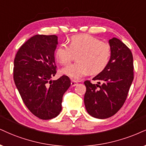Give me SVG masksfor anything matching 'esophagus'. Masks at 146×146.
<instances>
[{
    "label": "esophagus",
    "mask_w": 146,
    "mask_h": 146,
    "mask_svg": "<svg viewBox=\"0 0 146 146\" xmlns=\"http://www.w3.org/2000/svg\"><path fill=\"white\" fill-rule=\"evenodd\" d=\"M77 84H78V82L76 81V80H72V81H71L72 87H75V86L77 85Z\"/></svg>",
    "instance_id": "34e87169"
}]
</instances>
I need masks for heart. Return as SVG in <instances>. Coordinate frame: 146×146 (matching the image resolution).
<instances>
[{
    "mask_svg": "<svg viewBox=\"0 0 146 146\" xmlns=\"http://www.w3.org/2000/svg\"><path fill=\"white\" fill-rule=\"evenodd\" d=\"M74 55H77L78 62L65 66L61 72L70 78L78 80L90 72L92 74L102 72L110 62L111 48L109 44L97 38L82 35L74 36L68 46L62 44L55 50V58L61 64H68Z\"/></svg>",
    "mask_w": 146,
    "mask_h": 146,
    "instance_id": "1",
    "label": "heart"
}]
</instances>
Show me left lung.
<instances>
[{"label":"left lung","instance_id":"obj_1","mask_svg":"<svg viewBox=\"0 0 146 146\" xmlns=\"http://www.w3.org/2000/svg\"><path fill=\"white\" fill-rule=\"evenodd\" d=\"M111 57L108 66L90 80L84 81L87 87L84 102L87 112L94 118L104 119L114 115L121 108L127 98L134 78L133 59L131 50L116 38L109 40Z\"/></svg>","mask_w":146,"mask_h":146}]
</instances>
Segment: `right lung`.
<instances>
[{
  "label": "right lung",
  "instance_id": "1",
  "mask_svg": "<svg viewBox=\"0 0 146 146\" xmlns=\"http://www.w3.org/2000/svg\"><path fill=\"white\" fill-rule=\"evenodd\" d=\"M56 35L34 36L23 43L14 59L13 79L23 103L35 116L49 120L62 111L63 95L71 84L69 77L56 74Z\"/></svg>",
  "mask_w": 146,
  "mask_h": 146
}]
</instances>
